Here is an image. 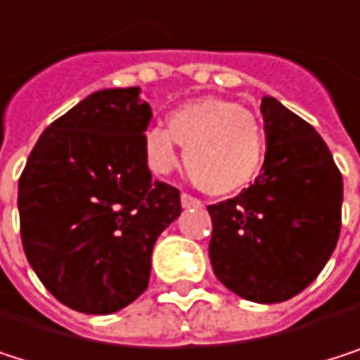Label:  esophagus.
<instances>
[{"label": "esophagus", "instance_id": "esophagus-1", "mask_svg": "<svg viewBox=\"0 0 360 360\" xmlns=\"http://www.w3.org/2000/svg\"><path fill=\"white\" fill-rule=\"evenodd\" d=\"M181 205H184V209H200L202 207V202L190 194H181Z\"/></svg>", "mask_w": 360, "mask_h": 360}]
</instances>
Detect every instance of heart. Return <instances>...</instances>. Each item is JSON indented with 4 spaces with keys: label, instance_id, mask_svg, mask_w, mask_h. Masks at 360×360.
I'll return each mask as SVG.
<instances>
[{
    "label": "heart",
    "instance_id": "1",
    "mask_svg": "<svg viewBox=\"0 0 360 360\" xmlns=\"http://www.w3.org/2000/svg\"><path fill=\"white\" fill-rule=\"evenodd\" d=\"M176 145L184 147L186 170L198 190L209 196H232L257 176L264 162V132L257 117L243 105L207 96L196 98L168 115V124L151 126L143 147L153 172H170Z\"/></svg>",
    "mask_w": 360,
    "mask_h": 360
}]
</instances>
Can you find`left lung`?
Masks as SVG:
<instances>
[{"label":"left lung","mask_w":360,"mask_h":360,"mask_svg":"<svg viewBox=\"0 0 360 360\" xmlns=\"http://www.w3.org/2000/svg\"><path fill=\"white\" fill-rule=\"evenodd\" d=\"M266 158L255 184L211 205L209 257L236 295L278 304L302 293L335 251L344 184L321 134L274 96L262 98Z\"/></svg>","instance_id":"left-lung-1"}]
</instances>
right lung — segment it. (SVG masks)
Wrapping results in <instances>:
<instances>
[{"label": "right lung", "instance_id": "add662e5", "mask_svg": "<svg viewBox=\"0 0 360 360\" xmlns=\"http://www.w3.org/2000/svg\"><path fill=\"white\" fill-rule=\"evenodd\" d=\"M151 107L141 88H103L54 120L18 181L20 238L44 287L67 308L113 314L149 283L158 236L181 215L179 190L145 160Z\"/></svg>", "mask_w": 360, "mask_h": 360}]
</instances>
